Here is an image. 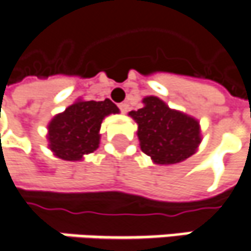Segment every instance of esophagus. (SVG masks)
<instances>
[{"instance_id": "1", "label": "esophagus", "mask_w": 251, "mask_h": 251, "mask_svg": "<svg viewBox=\"0 0 251 251\" xmlns=\"http://www.w3.org/2000/svg\"><path fill=\"white\" fill-rule=\"evenodd\" d=\"M118 107H120L121 113H127V111H128V104H127V102H121Z\"/></svg>"}]
</instances>
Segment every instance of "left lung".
Returning <instances> with one entry per match:
<instances>
[{
    "label": "left lung",
    "instance_id": "obj_1",
    "mask_svg": "<svg viewBox=\"0 0 251 251\" xmlns=\"http://www.w3.org/2000/svg\"><path fill=\"white\" fill-rule=\"evenodd\" d=\"M144 107L130 111L138 124L140 147L155 164H176L197 151L201 141L196 118L170 107L157 97H146Z\"/></svg>",
    "mask_w": 251,
    "mask_h": 251
}]
</instances>
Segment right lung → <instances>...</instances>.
<instances>
[{
    "label": "right lung",
    "instance_id": "right-lung-1",
    "mask_svg": "<svg viewBox=\"0 0 251 251\" xmlns=\"http://www.w3.org/2000/svg\"><path fill=\"white\" fill-rule=\"evenodd\" d=\"M120 110L113 101H77L48 124V146L58 158L78 161L96 151L100 144V127L104 117Z\"/></svg>",
    "mask_w": 251,
    "mask_h": 251
}]
</instances>
